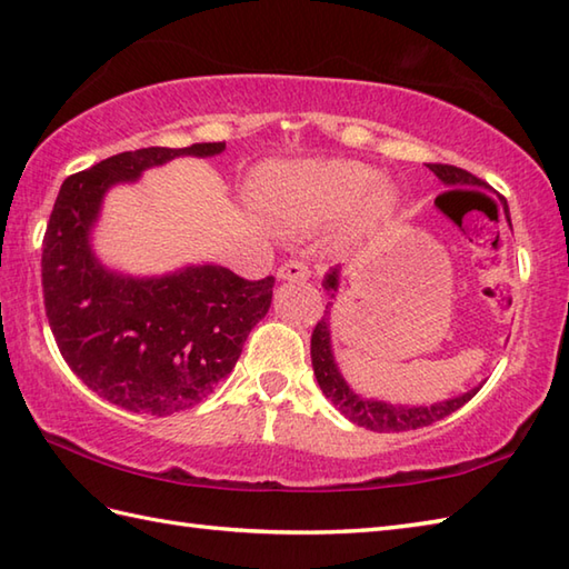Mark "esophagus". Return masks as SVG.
Listing matches in <instances>:
<instances>
[{"label": "esophagus", "mask_w": 569, "mask_h": 569, "mask_svg": "<svg viewBox=\"0 0 569 569\" xmlns=\"http://www.w3.org/2000/svg\"><path fill=\"white\" fill-rule=\"evenodd\" d=\"M310 273H308V266L303 261H286L278 266L276 278L278 281H306Z\"/></svg>", "instance_id": "34e87169"}]
</instances>
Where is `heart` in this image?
<instances>
[{"mask_svg": "<svg viewBox=\"0 0 569 569\" xmlns=\"http://www.w3.org/2000/svg\"><path fill=\"white\" fill-rule=\"evenodd\" d=\"M263 208L286 229H318L342 221L347 239L379 232L401 210V188L352 159H306L278 166L263 186Z\"/></svg>", "mask_w": 569, "mask_h": 569, "instance_id": "b5f03b06", "label": "heart"}]
</instances>
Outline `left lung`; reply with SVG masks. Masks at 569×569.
Masks as SVG:
<instances>
[{
  "mask_svg": "<svg viewBox=\"0 0 569 569\" xmlns=\"http://www.w3.org/2000/svg\"><path fill=\"white\" fill-rule=\"evenodd\" d=\"M430 171L438 176L447 188H487L485 180H479L477 176H471L462 168L457 166H442V163H430ZM457 192V190H452ZM503 204V217L506 224L511 227V214H509V204L506 200H501ZM340 278H342V269L335 266L322 278V288L328 291L330 298L337 296L340 291ZM330 310L332 303L325 306V316L322 320L316 325L312 330V340H310V359H312V371H316V379L320 383L322 393L330 398V401L340 408V413L345 418H349L357 426L373 430V432H401V430H416V428H426L430 422L440 420L445 416L455 413L457 408H462L469 398H475L477 391L481 389V383L475 386L459 396L447 398V401H438V403H391V401H381V398H367L357 393L352 386L347 383V379L342 377L340 367H337V359L332 352V337H330Z\"/></svg>",
  "mask_w": 569,
  "mask_h": 569,
  "instance_id": "8db88e82",
  "label": "left lung"
}]
</instances>
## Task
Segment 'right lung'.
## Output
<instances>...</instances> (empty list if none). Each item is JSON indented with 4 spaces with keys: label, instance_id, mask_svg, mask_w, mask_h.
<instances>
[{
    "label": "right lung",
    "instance_id": "1",
    "mask_svg": "<svg viewBox=\"0 0 569 569\" xmlns=\"http://www.w3.org/2000/svg\"><path fill=\"white\" fill-rule=\"evenodd\" d=\"M224 141L117 153L63 180L43 237V303L60 355L104 401L134 413L192 408L234 369L273 298V276L244 281L196 263L163 276L110 269L92 247L104 196L178 156L208 159Z\"/></svg>",
    "mask_w": 569,
    "mask_h": 569
}]
</instances>
